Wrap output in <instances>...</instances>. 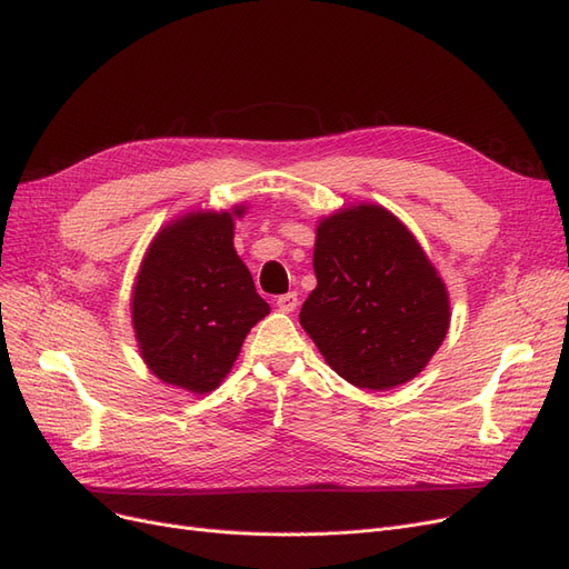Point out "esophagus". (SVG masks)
Instances as JSON below:
<instances>
[{"label":"esophagus","instance_id":"1","mask_svg":"<svg viewBox=\"0 0 569 569\" xmlns=\"http://www.w3.org/2000/svg\"><path fill=\"white\" fill-rule=\"evenodd\" d=\"M274 303H278V308H280L282 313H291V311H295V308H297L299 299H297L295 291H287V295L278 297V301H274Z\"/></svg>","mask_w":569,"mask_h":569}]
</instances>
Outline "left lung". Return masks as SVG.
I'll return each mask as SVG.
<instances>
[{
	"label": "left lung",
	"mask_w": 569,
	"mask_h": 569,
	"mask_svg": "<svg viewBox=\"0 0 569 569\" xmlns=\"http://www.w3.org/2000/svg\"><path fill=\"white\" fill-rule=\"evenodd\" d=\"M313 270L299 322L339 377L387 391L425 370L449 332L451 301L399 218L372 201L320 218Z\"/></svg>",
	"instance_id": "left-lung-1"
}]
</instances>
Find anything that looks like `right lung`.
I'll return each instance as SVG.
<instances>
[{"label":"right lung","mask_w":569,"mask_h":569,"mask_svg":"<svg viewBox=\"0 0 569 569\" xmlns=\"http://www.w3.org/2000/svg\"><path fill=\"white\" fill-rule=\"evenodd\" d=\"M230 211H187L163 226L142 258L130 313L137 349L161 382L209 393L232 370L251 327L270 313L234 251Z\"/></svg>","instance_id":"obj_1"}]
</instances>
